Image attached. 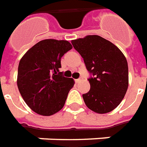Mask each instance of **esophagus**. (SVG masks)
Returning <instances> with one entry per match:
<instances>
[{
	"instance_id": "1",
	"label": "esophagus",
	"mask_w": 147,
	"mask_h": 147,
	"mask_svg": "<svg viewBox=\"0 0 147 147\" xmlns=\"http://www.w3.org/2000/svg\"><path fill=\"white\" fill-rule=\"evenodd\" d=\"M75 81L76 83H79L80 81H81V79H76V80H75Z\"/></svg>"
}]
</instances>
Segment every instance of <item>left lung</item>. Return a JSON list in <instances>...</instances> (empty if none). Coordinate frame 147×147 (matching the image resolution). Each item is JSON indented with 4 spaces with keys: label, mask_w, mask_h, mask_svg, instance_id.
<instances>
[{
    "label": "left lung",
    "mask_w": 147,
    "mask_h": 147,
    "mask_svg": "<svg viewBox=\"0 0 147 147\" xmlns=\"http://www.w3.org/2000/svg\"><path fill=\"white\" fill-rule=\"evenodd\" d=\"M73 47L92 76L90 90L83 94L87 107L97 113H107L123 100L129 85L128 63L120 49L98 35L72 40Z\"/></svg>",
    "instance_id": "left-lung-1"
}]
</instances>
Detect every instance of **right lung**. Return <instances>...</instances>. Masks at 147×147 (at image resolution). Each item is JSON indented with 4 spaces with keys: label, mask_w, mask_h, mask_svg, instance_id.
Instances as JSON below:
<instances>
[{
    "label": "right lung",
    "mask_w": 147,
    "mask_h": 147,
    "mask_svg": "<svg viewBox=\"0 0 147 147\" xmlns=\"http://www.w3.org/2000/svg\"><path fill=\"white\" fill-rule=\"evenodd\" d=\"M71 48L66 40H42L21 59L17 80L18 90L36 113L53 115L64 106L75 82L62 76L59 68L61 58Z\"/></svg>",
    "instance_id": "right-lung-1"
}]
</instances>
